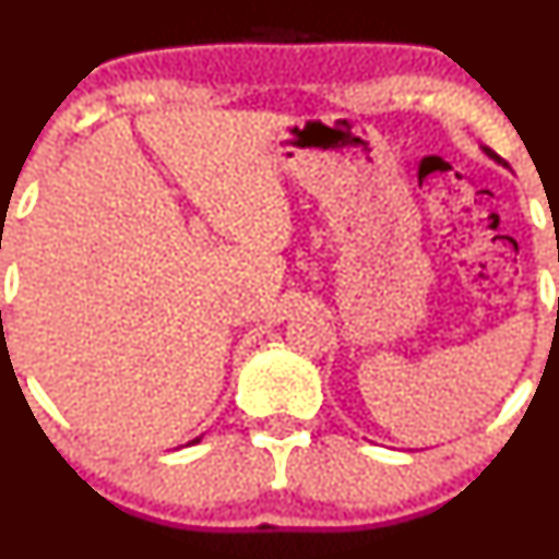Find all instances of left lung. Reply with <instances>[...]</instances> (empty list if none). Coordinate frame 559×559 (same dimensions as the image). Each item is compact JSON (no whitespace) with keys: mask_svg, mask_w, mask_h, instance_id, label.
Wrapping results in <instances>:
<instances>
[{"mask_svg":"<svg viewBox=\"0 0 559 559\" xmlns=\"http://www.w3.org/2000/svg\"><path fill=\"white\" fill-rule=\"evenodd\" d=\"M484 154H487V156H492V159H498V162H500V156H498V154H495V151H492V148H484Z\"/></svg>","mask_w":559,"mask_h":559,"instance_id":"obj_1","label":"left lung"}]
</instances>
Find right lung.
I'll list each match as a JSON object with an SVG mask.
<instances>
[{"label":"right lung","mask_w":559,"mask_h":559,"mask_svg":"<svg viewBox=\"0 0 559 559\" xmlns=\"http://www.w3.org/2000/svg\"><path fill=\"white\" fill-rule=\"evenodd\" d=\"M197 441H200V438H197ZM197 441H191V443H197Z\"/></svg>","instance_id":"1"}]
</instances>
